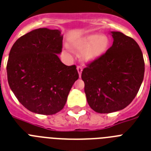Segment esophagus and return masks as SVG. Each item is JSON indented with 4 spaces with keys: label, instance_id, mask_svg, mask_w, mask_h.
<instances>
[{
    "label": "esophagus",
    "instance_id": "1",
    "mask_svg": "<svg viewBox=\"0 0 151 151\" xmlns=\"http://www.w3.org/2000/svg\"><path fill=\"white\" fill-rule=\"evenodd\" d=\"M77 71H78V76H79V77H81V76H82V67L81 66L77 67Z\"/></svg>",
    "mask_w": 151,
    "mask_h": 151
}]
</instances>
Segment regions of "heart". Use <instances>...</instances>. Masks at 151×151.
Masks as SVG:
<instances>
[{"label": "heart", "mask_w": 151, "mask_h": 151, "mask_svg": "<svg viewBox=\"0 0 151 151\" xmlns=\"http://www.w3.org/2000/svg\"><path fill=\"white\" fill-rule=\"evenodd\" d=\"M70 43L78 52H82V61L89 63L105 55L110 46V40L106 35L91 33L73 39Z\"/></svg>", "instance_id": "heart-1"}]
</instances>
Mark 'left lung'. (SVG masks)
I'll return each mask as SVG.
<instances>
[{"mask_svg": "<svg viewBox=\"0 0 151 151\" xmlns=\"http://www.w3.org/2000/svg\"><path fill=\"white\" fill-rule=\"evenodd\" d=\"M111 34L112 46L82 73L88 105L101 114L126 108L137 95L144 76V57L137 42L121 32Z\"/></svg>", "mask_w": 151, "mask_h": 151, "instance_id": "obj_1", "label": "left lung"}]
</instances>
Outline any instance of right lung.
<instances>
[{"instance_id": "obj_1", "label": "right lung", "mask_w": 151, "mask_h": 151, "mask_svg": "<svg viewBox=\"0 0 151 151\" xmlns=\"http://www.w3.org/2000/svg\"><path fill=\"white\" fill-rule=\"evenodd\" d=\"M63 39L59 29L39 28L20 37L10 51L8 84L18 101L32 112H59L78 78L76 66L65 65L58 56Z\"/></svg>"}]
</instances>
